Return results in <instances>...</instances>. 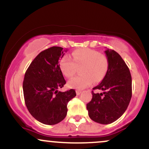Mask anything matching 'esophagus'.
<instances>
[{
	"label": "esophagus",
	"instance_id": "1",
	"mask_svg": "<svg viewBox=\"0 0 149 149\" xmlns=\"http://www.w3.org/2000/svg\"><path fill=\"white\" fill-rule=\"evenodd\" d=\"M76 95H79L80 93H81V90H76Z\"/></svg>",
	"mask_w": 149,
	"mask_h": 149
}]
</instances>
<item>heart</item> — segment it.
Returning <instances> with one entry per match:
<instances>
[{
    "label": "heart",
    "instance_id": "b5f03b06",
    "mask_svg": "<svg viewBox=\"0 0 149 149\" xmlns=\"http://www.w3.org/2000/svg\"><path fill=\"white\" fill-rule=\"evenodd\" d=\"M72 58L65 55L59 61V67L64 76L71 78L76 73V66L82 65L81 75L71 78L68 82L70 88L83 89L90 86L93 80L100 82L105 77L109 70V59L104 54L95 49L80 48L72 52Z\"/></svg>",
    "mask_w": 149,
    "mask_h": 149
}]
</instances>
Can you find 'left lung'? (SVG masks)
Instances as JSON below:
<instances>
[{"mask_svg":"<svg viewBox=\"0 0 149 149\" xmlns=\"http://www.w3.org/2000/svg\"><path fill=\"white\" fill-rule=\"evenodd\" d=\"M109 70L100 84L93 90H103L102 93L92 91V100L87 104L88 115L100 124H110L124 113L132 97V77L129 68L120 55L107 49Z\"/></svg>","mask_w":149,"mask_h":149,"instance_id":"1","label":"left lung"}]
</instances>
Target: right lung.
<instances>
[{"mask_svg":"<svg viewBox=\"0 0 149 149\" xmlns=\"http://www.w3.org/2000/svg\"><path fill=\"white\" fill-rule=\"evenodd\" d=\"M66 50L53 46L42 51L25 73L23 92L26 106L34 118L43 124L52 125L63 120L67 113L68 102L76 96L73 89L58 91L66 84L59 63Z\"/></svg>","mask_w":149,"mask_h":149,"instance_id":"right-lung-1","label":"right lung"}]
</instances>
